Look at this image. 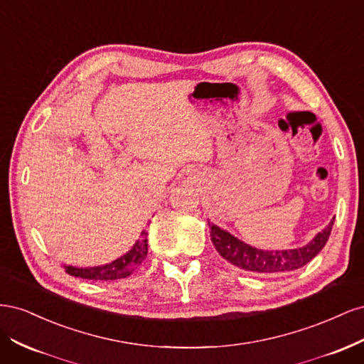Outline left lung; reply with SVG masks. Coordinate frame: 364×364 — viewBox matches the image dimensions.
Here are the masks:
<instances>
[{
	"mask_svg": "<svg viewBox=\"0 0 364 364\" xmlns=\"http://www.w3.org/2000/svg\"><path fill=\"white\" fill-rule=\"evenodd\" d=\"M334 218L308 245L285 250L257 249L211 223L209 220L208 225L211 228V241L214 247L230 264L253 273H281L304 267L323 249L329 234H331Z\"/></svg>",
	"mask_w": 364,
	"mask_h": 364,
	"instance_id": "1",
	"label": "left lung"
}]
</instances>
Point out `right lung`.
Masks as SVG:
<instances>
[{
	"instance_id": "obj_1",
	"label": "right lung",
	"mask_w": 364,
	"mask_h": 364,
	"mask_svg": "<svg viewBox=\"0 0 364 364\" xmlns=\"http://www.w3.org/2000/svg\"><path fill=\"white\" fill-rule=\"evenodd\" d=\"M147 232L142 230L139 240L132 246V249L124 253L123 257L117 258L115 261L103 264V266H95V267H74L67 266L65 264V272L71 277L75 278H83V279H92V281H115V279H123L130 277L134 270L139 266V264L146 259L147 257Z\"/></svg>"
}]
</instances>
